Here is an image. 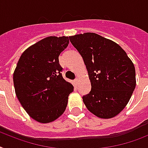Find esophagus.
Segmentation results:
<instances>
[{"mask_svg": "<svg viewBox=\"0 0 148 148\" xmlns=\"http://www.w3.org/2000/svg\"><path fill=\"white\" fill-rule=\"evenodd\" d=\"M74 82H75V83L76 84V85H78V84H79V79H78V78H76V79L74 80Z\"/></svg>", "mask_w": 148, "mask_h": 148, "instance_id": "34e87169", "label": "esophagus"}]
</instances>
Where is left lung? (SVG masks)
<instances>
[{"mask_svg":"<svg viewBox=\"0 0 148 148\" xmlns=\"http://www.w3.org/2000/svg\"><path fill=\"white\" fill-rule=\"evenodd\" d=\"M69 38L82 57L91 81V91L83 96V102L97 117H114L125 108L135 90L134 64L119 45L96 33Z\"/></svg>","mask_w":148,"mask_h":148,"instance_id":"1","label":"left lung"}]
</instances>
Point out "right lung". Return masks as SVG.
<instances>
[{"label":"right lung","mask_w":148,"mask_h":148,"mask_svg":"<svg viewBox=\"0 0 148 148\" xmlns=\"http://www.w3.org/2000/svg\"><path fill=\"white\" fill-rule=\"evenodd\" d=\"M69 38H45L25 50L13 73L16 97L30 116L39 123L57 119L65 111L72 84L63 78L59 56Z\"/></svg>","instance_id":"obj_1"}]
</instances>
